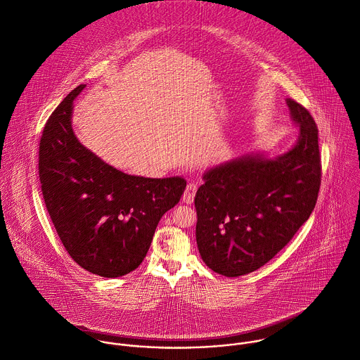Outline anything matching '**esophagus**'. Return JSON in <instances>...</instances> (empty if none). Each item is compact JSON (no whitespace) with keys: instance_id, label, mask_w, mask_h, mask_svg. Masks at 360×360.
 <instances>
[{"instance_id":"34e87169","label":"esophagus","mask_w":360,"mask_h":360,"mask_svg":"<svg viewBox=\"0 0 360 360\" xmlns=\"http://www.w3.org/2000/svg\"><path fill=\"white\" fill-rule=\"evenodd\" d=\"M196 192H198V185H196L195 182H189V184L186 185L185 192H184V198H182L184 202L188 203V205L193 203V199H195V196H196Z\"/></svg>"}]
</instances>
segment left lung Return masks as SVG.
Here are the masks:
<instances>
[{"label":"left lung","instance_id":"1","mask_svg":"<svg viewBox=\"0 0 360 360\" xmlns=\"http://www.w3.org/2000/svg\"><path fill=\"white\" fill-rule=\"evenodd\" d=\"M297 144L276 160L243 157L207 171L198 189L196 241L203 262L236 278L269 262L310 217L321 185L319 129L288 99Z\"/></svg>","mask_w":360,"mask_h":360}]
</instances>
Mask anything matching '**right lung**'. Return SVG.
<instances>
[{
	"instance_id": "right-lung-1",
	"label": "right lung",
	"mask_w": 360,
	"mask_h": 360,
	"mask_svg": "<svg viewBox=\"0 0 360 360\" xmlns=\"http://www.w3.org/2000/svg\"><path fill=\"white\" fill-rule=\"evenodd\" d=\"M72 89L47 119L39 181L47 213L70 257L85 271L119 278L146 258L160 219L186 188L184 178L123 174L86 150L71 129Z\"/></svg>"
}]
</instances>
